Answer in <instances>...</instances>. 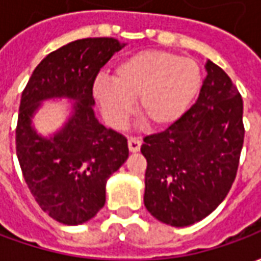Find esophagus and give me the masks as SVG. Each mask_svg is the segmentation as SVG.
<instances>
[{"instance_id":"obj_1","label":"esophagus","mask_w":261,"mask_h":261,"mask_svg":"<svg viewBox=\"0 0 261 261\" xmlns=\"http://www.w3.org/2000/svg\"><path fill=\"white\" fill-rule=\"evenodd\" d=\"M142 141L140 138H137V137H131L128 138V149H130L131 152H138L140 151V148H141Z\"/></svg>"}]
</instances>
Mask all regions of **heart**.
Masks as SVG:
<instances>
[{
    "instance_id": "heart-1",
    "label": "heart",
    "mask_w": 261,
    "mask_h": 261,
    "mask_svg": "<svg viewBox=\"0 0 261 261\" xmlns=\"http://www.w3.org/2000/svg\"><path fill=\"white\" fill-rule=\"evenodd\" d=\"M202 85L200 64L179 54L147 50L123 60L113 80L100 76L93 95L105 117L113 127H121L137 102L140 119L153 128L175 124L192 106Z\"/></svg>"
}]
</instances>
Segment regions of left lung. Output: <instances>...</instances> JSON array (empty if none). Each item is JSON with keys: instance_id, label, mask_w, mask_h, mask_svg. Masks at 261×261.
<instances>
[{"instance_id": "left-lung-1", "label": "left lung", "mask_w": 261, "mask_h": 261, "mask_svg": "<svg viewBox=\"0 0 261 261\" xmlns=\"http://www.w3.org/2000/svg\"><path fill=\"white\" fill-rule=\"evenodd\" d=\"M198 99L175 124L147 136L144 204L155 218L189 226L213 213L235 181L245 138L243 100L208 60Z\"/></svg>"}]
</instances>
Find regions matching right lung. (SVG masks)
<instances>
[{
	"label": "right lung",
	"instance_id": "add662e5",
	"mask_svg": "<svg viewBox=\"0 0 261 261\" xmlns=\"http://www.w3.org/2000/svg\"><path fill=\"white\" fill-rule=\"evenodd\" d=\"M113 37H89L46 56L22 92L16 156L29 190L44 213L61 224L93 218L106 201V181L128 158L127 138L95 117L93 82L124 47ZM68 97L73 113L63 128L42 137L31 119L43 100Z\"/></svg>",
	"mask_w": 261,
	"mask_h": 261
}]
</instances>
